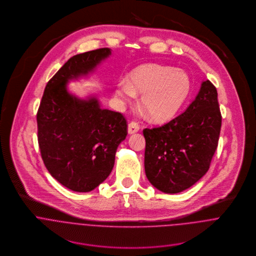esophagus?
<instances>
[{"label": "esophagus", "instance_id": "obj_1", "mask_svg": "<svg viewBox=\"0 0 256 256\" xmlns=\"http://www.w3.org/2000/svg\"><path fill=\"white\" fill-rule=\"evenodd\" d=\"M140 130V125L136 121H131L128 125V133L129 134H134Z\"/></svg>", "mask_w": 256, "mask_h": 256}]
</instances>
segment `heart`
I'll list each match as a JSON object with an SVG mask.
<instances>
[{
  "mask_svg": "<svg viewBox=\"0 0 256 256\" xmlns=\"http://www.w3.org/2000/svg\"><path fill=\"white\" fill-rule=\"evenodd\" d=\"M127 80H120L116 94L131 102L142 94V104L154 121L172 119L185 104L191 90L190 78L182 71L158 64H144L135 68Z\"/></svg>",
  "mask_w": 256,
  "mask_h": 256,
  "instance_id": "heart-1",
  "label": "heart"
}]
</instances>
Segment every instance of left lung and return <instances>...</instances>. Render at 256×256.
<instances>
[{
	"label": "left lung",
	"mask_w": 256,
	"mask_h": 256,
	"mask_svg": "<svg viewBox=\"0 0 256 256\" xmlns=\"http://www.w3.org/2000/svg\"><path fill=\"white\" fill-rule=\"evenodd\" d=\"M220 126L218 92L207 80L182 114L160 127L143 130L148 182L170 194L197 182L210 168Z\"/></svg>",
	"instance_id": "obj_1"
}]
</instances>
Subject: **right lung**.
<instances>
[{"instance_id": "obj_1", "label": "right lung", "mask_w": 256, "mask_h": 256, "mask_svg": "<svg viewBox=\"0 0 256 256\" xmlns=\"http://www.w3.org/2000/svg\"><path fill=\"white\" fill-rule=\"evenodd\" d=\"M110 54V48H100L70 58L47 82L37 111L43 162L58 182L76 192L92 191L108 178L117 146L128 134L122 113L67 90L70 80L92 72Z\"/></svg>"}]
</instances>
